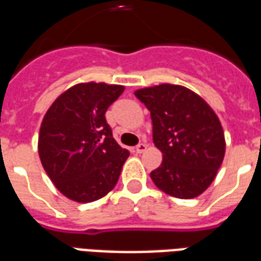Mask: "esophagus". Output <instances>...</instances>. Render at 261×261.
Returning a JSON list of instances; mask_svg holds the SVG:
<instances>
[{
	"mask_svg": "<svg viewBox=\"0 0 261 261\" xmlns=\"http://www.w3.org/2000/svg\"><path fill=\"white\" fill-rule=\"evenodd\" d=\"M147 148H148V144H145V142H141V144H138V145L136 147V152L137 153L145 152V151H147Z\"/></svg>",
	"mask_w": 261,
	"mask_h": 261,
	"instance_id": "34e87169",
	"label": "esophagus"
}]
</instances>
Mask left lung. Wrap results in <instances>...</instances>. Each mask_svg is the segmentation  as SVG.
Listing matches in <instances>:
<instances>
[{
    "mask_svg": "<svg viewBox=\"0 0 261 261\" xmlns=\"http://www.w3.org/2000/svg\"><path fill=\"white\" fill-rule=\"evenodd\" d=\"M152 119L153 144L164 155L151 179L176 198H194L213 183L224 161L218 116L201 96L181 85L161 84L134 92Z\"/></svg>",
    "mask_w": 261,
    "mask_h": 261,
    "instance_id": "8db88e82",
    "label": "left lung"
}]
</instances>
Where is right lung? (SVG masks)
Segmentation results:
<instances>
[{
	"instance_id": "right-lung-1",
	"label": "right lung",
	"mask_w": 261,
	"mask_h": 261,
	"mask_svg": "<svg viewBox=\"0 0 261 261\" xmlns=\"http://www.w3.org/2000/svg\"><path fill=\"white\" fill-rule=\"evenodd\" d=\"M123 92V85L76 84L43 117L39 156L54 186L72 201H96L119 180L130 152L116 142L105 113Z\"/></svg>"
}]
</instances>
